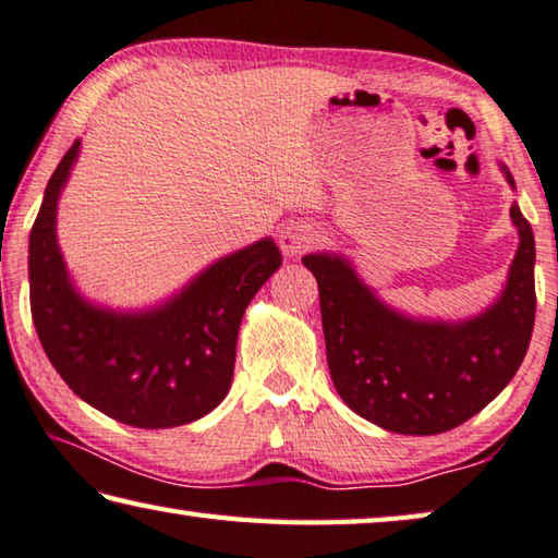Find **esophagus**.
Instances as JSON below:
<instances>
[{
	"label": "esophagus",
	"mask_w": 558,
	"mask_h": 558,
	"mask_svg": "<svg viewBox=\"0 0 558 558\" xmlns=\"http://www.w3.org/2000/svg\"><path fill=\"white\" fill-rule=\"evenodd\" d=\"M315 243H317V231L311 223H288L278 235L280 251L290 255V258L311 251Z\"/></svg>",
	"instance_id": "esophagus-1"
}]
</instances>
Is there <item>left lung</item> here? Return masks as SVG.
<instances>
[{
    "label": "left lung",
    "mask_w": 558,
    "mask_h": 558,
    "mask_svg": "<svg viewBox=\"0 0 558 558\" xmlns=\"http://www.w3.org/2000/svg\"><path fill=\"white\" fill-rule=\"evenodd\" d=\"M504 179L517 189L509 168ZM519 247L501 293L466 320L414 317L379 300L340 253L303 265L320 288L327 367L342 402L397 435H439L482 412L511 383L534 332L536 245L511 203Z\"/></svg>",
    "instance_id": "1"
}]
</instances>
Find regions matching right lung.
<instances>
[{"label":"right lung","instance_id":"right-lung-1","mask_svg":"<svg viewBox=\"0 0 558 558\" xmlns=\"http://www.w3.org/2000/svg\"><path fill=\"white\" fill-rule=\"evenodd\" d=\"M82 151L51 173L29 233V300L41 348L61 379L106 417L141 429L196 422L226 400L245 307L280 268L272 238L228 253L171 298L113 311L78 293L57 238L59 196Z\"/></svg>","mask_w":558,"mask_h":558}]
</instances>
